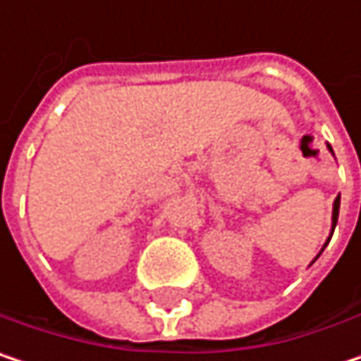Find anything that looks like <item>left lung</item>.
I'll use <instances>...</instances> for the list:
<instances>
[{
  "mask_svg": "<svg viewBox=\"0 0 361 361\" xmlns=\"http://www.w3.org/2000/svg\"><path fill=\"white\" fill-rule=\"evenodd\" d=\"M338 204H341V196H336V198H334V209H332V230H334L336 219H338ZM326 245H328V243H326ZM318 257H320V255H318Z\"/></svg>",
  "mask_w": 361,
  "mask_h": 361,
  "instance_id": "obj_1",
  "label": "left lung"
}]
</instances>
